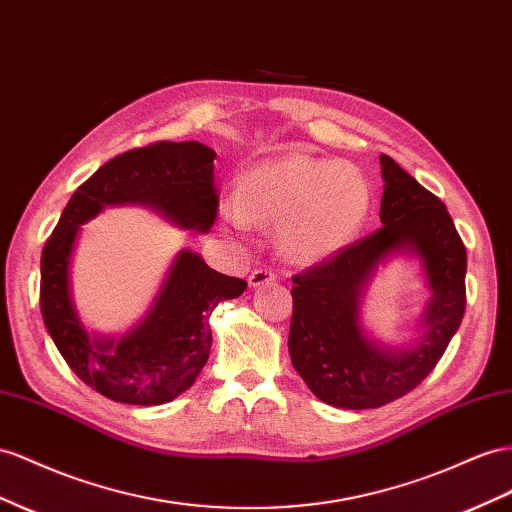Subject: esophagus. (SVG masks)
Segmentation results:
<instances>
[{
	"label": "esophagus",
	"instance_id": "obj_1",
	"mask_svg": "<svg viewBox=\"0 0 512 512\" xmlns=\"http://www.w3.org/2000/svg\"><path fill=\"white\" fill-rule=\"evenodd\" d=\"M273 280H275V273L271 269H254L252 275H250V280H247V282H250L252 288H258V286H265Z\"/></svg>",
	"mask_w": 512,
	"mask_h": 512
}]
</instances>
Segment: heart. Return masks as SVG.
I'll use <instances>...</instances> for the list:
<instances>
[{
    "label": "heart",
    "mask_w": 512,
    "mask_h": 512,
    "mask_svg": "<svg viewBox=\"0 0 512 512\" xmlns=\"http://www.w3.org/2000/svg\"><path fill=\"white\" fill-rule=\"evenodd\" d=\"M372 206L375 191L357 165L297 150L239 176L234 213L226 222L278 226L275 241L282 256L297 265H316L359 239Z\"/></svg>",
    "instance_id": "b5f03b06"
}]
</instances>
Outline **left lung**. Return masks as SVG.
I'll list each match as a JSON object with an SVG mask.
<instances>
[{
	"instance_id": "1",
	"label": "left lung",
	"mask_w": 512,
	"mask_h": 512,
	"mask_svg": "<svg viewBox=\"0 0 512 512\" xmlns=\"http://www.w3.org/2000/svg\"><path fill=\"white\" fill-rule=\"evenodd\" d=\"M381 224L331 260L293 278L288 353L323 403L377 409L405 396L444 355L465 312V245L444 202L381 155ZM396 253L418 257L432 297L403 348L372 339L361 323L365 288Z\"/></svg>"
}]
</instances>
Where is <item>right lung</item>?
Listing matches in <instances>:
<instances>
[{"instance_id": "right-lung-1", "label": "right lung", "mask_w": 512, "mask_h": 512, "mask_svg": "<svg viewBox=\"0 0 512 512\" xmlns=\"http://www.w3.org/2000/svg\"><path fill=\"white\" fill-rule=\"evenodd\" d=\"M215 150L200 142H157L101 165L81 185L40 258V312L55 347L92 390L124 405L153 407L189 390L211 353V312L247 282L217 273L181 250L140 323L122 336L90 334L73 301L71 262L81 226L105 206L137 204L183 230H211L219 196Z\"/></svg>"}]
</instances>
